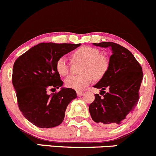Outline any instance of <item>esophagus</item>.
<instances>
[{
	"instance_id": "esophagus-1",
	"label": "esophagus",
	"mask_w": 156,
	"mask_h": 156,
	"mask_svg": "<svg viewBox=\"0 0 156 156\" xmlns=\"http://www.w3.org/2000/svg\"><path fill=\"white\" fill-rule=\"evenodd\" d=\"M83 94H84V92H83V91H77V95H78V97H81Z\"/></svg>"
}]
</instances>
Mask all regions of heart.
Masks as SVG:
<instances>
[{
	"mask_svg": "<svg viewBox=\"0 0 156 156\" xmlns=\"http://www.w3.org/2000/svg\"><path fill=\"white\" fill-rule=\"evenodd\" d=\"M74 61H83L81 73L70 75L65 80V84L71 89L80 90L92 82L93 79H100L106 74L108 63L106 56L100 54L98 49L89 46L81 47L72 53ZM56 69L61 76H66L69 72V64L66 56H61L56 63Z\"/></svg>",
	"mask_w": 156,
	"mask_h": 156,
	"instance_id": "heart-1",
	"label": "heart"
}]
</instances>
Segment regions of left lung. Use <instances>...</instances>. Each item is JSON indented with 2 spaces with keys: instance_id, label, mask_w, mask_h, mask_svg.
<instances>
[{
  "instance_id": "obj_1",
  "label": "left lung",
  "mask_w": 156,
  "mask_h": 156,
  "mask_svg": "<svg viewBox=\"0 0 156 156\" xmlns=\"http://www.w3.org/2000/svg\"><path fill=\"white\" fill-rule=\"evenodd\" d=\"M95 46L111 51L106 74L94 87L100 89L103 97L95 94L89 106L93 120L108 127L120 125L135 107L139 100L142 82V67L127 49L113 42L94 43ZM107 89L108 92L105 90Z\"/></svg>"
}]
</instances>
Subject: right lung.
I'll list each match as a JSON object with an SVG mask.
<instances>
[{
    "label": "right lung",
    "mask_w": 156,
    "mask_h": 156,
    "mask_svg": "<svg viewBox=\"0 0 156 156\" xmlns=\"http://www.w3.org/2000/svg\"><path fill=\"white\" fill-rule=\"evenodd\" d=\"M81 44L41 43L17 58L12 81L20 111L31 123L41 128L60 125L65 112L76 91L62 87L63 82L56 72V61ZM61 90L49 95V89Z\"/></svg>",
    "instance_id": "right-lung-1"
}]
</instances>
